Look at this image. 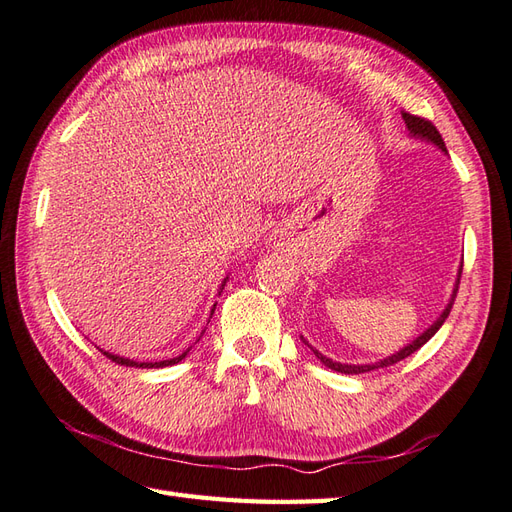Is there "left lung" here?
I'll return each instance as SVG.
<instances>
[{
  "mask_svg": "<svg viewBox=\"0 0 512 512\" xmlns=\"http://www.w3.org/2000/svg\"><path fill=\"white\" fill-rule=\"evenodd\" d=\"M402 121H405V125H407V129H409V134H411V138H420V140H427V143H431V145H436L438 149H442L444 154H447V147H444V140H442V136H440V132L436 127H433V123L431 121H424V118H420V116H413V114H407V112H402ZM460 277H462V266H460V270H458V279H455V288H453V295H451V299H449V303H447V308L442 310V314L440 317L433 321L427 330H424L420 336H416V339H413L411 343H407L405 347H402V350H398L396 354H391V356H387V358H383V361H376V363H361V365H352V363H339V361H332V358H328V356H323L319 350H314V347L303 339L301 336V341L306 343L310 350H312V354L319 358V361L325 365V367H330V369H334V372H341V374H365V372H372V369H378V367H389V365H394V363H398V361H402V358H407V356H411L413 352L416 350H420V347L427 343L433 334H436L440 328H442V323L447 321V317H449V312H451V308H453V301H455V295H458V284H460Z\"/></svg>",
  "mask_w": 512,
  "mask_h": 512,
  "instance_id": "left-lung-1",
  "label": "left lung"
}]
</instances>
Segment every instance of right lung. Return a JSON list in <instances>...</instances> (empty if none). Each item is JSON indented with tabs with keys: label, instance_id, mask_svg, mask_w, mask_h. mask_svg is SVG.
Segmentation results:
<instances>
[{
	"label": "right lung",
	"instance_id": "obj_1",
	"mask_svg": "<svg viewBox=\"0 0 512 512\" xmlns=\"http://www.w3.org/2000/svg\"><path fill=\"white\" fill-rule=\"evenodd\" d=\"M228 279V277H226ZM226 279L222 281V286H220V290H224V286H226ZM215 312V306H213V310H211V314ZM204 334V332H202ZM200 341V339H198ZM191 350V347H189ZM189 350H184L180 356H176V358H167V361H156V363H136V361H132V358H123V356H118V354H110V352H103L107 358H110V361H114V363H118V365H127V367H147V369H156V367H169V365H176V363H180L184 356L189 354Z\"/></svg>",
	"mask_w": 512,
	"mask_h": 512
}]
</instances>
